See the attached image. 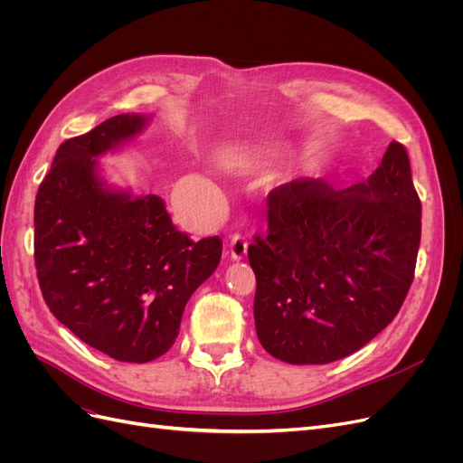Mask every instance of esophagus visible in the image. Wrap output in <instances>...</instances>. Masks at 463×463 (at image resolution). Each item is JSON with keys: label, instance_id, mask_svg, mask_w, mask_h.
<instances>
[{"label": "esophagus", "instance_id": "1", "mask_svg": "<svg viewBox=\"0 0 463 463\" xmlns=\"http://www.w3.org/2000/svg\"><path fill=\"white\" fill-rule=\"evenodd\" d=\"M228 255H230L232 260H241V259H245V255H247V241H245L243 235L235 233V235L232 237L230 243H228Z\"/></svg>", "mask_w": 463, "mask_h": 463}]
</instances>
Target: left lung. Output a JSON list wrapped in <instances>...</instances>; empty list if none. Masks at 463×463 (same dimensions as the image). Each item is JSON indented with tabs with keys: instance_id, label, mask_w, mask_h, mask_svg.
<instances>
[{
	"instance_id": "1",
	"label": "left lung",
	"mask_w": 463,
	"mask_h": 463,
	"mask_svg": "<svg viewBox=\"0 0 463 463\" xmlns=\"http://www.w3.org/2000/svg\"><path fill=\"white\" fill-rule=\"evenodd\" d=\"M419 241L421 201L396 141L365 181L347 189L309 177L276 187L269 235L249 245L259 342L291 365L352 355L398 315Z\"/></svg>"
}]
</instances>
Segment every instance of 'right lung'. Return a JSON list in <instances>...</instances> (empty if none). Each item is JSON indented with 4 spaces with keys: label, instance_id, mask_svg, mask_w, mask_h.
<instances>
[{
    "label": "right lung",
    "instance_id": "1",
    "mask_svg": "<svg viewBox=\"0 0 463 463\" xmlns=\"http://www.w3.org/2000/svg\"><path fill=\"white\" fill-rule=\"evenodd\" d=\"M121 114L65 141L34 203V262L46 305L111 359L146 363L170 349L181 317L222 257L220 237L189 240L156 194L108 185L98 158L141 133Z\"/></svg>",
    "mask_w": 463,
    "mask_h": 463
}]
</instances>
